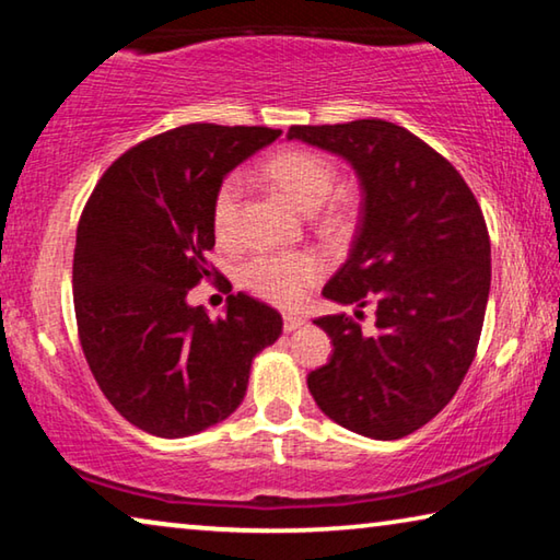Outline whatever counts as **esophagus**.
Returning <instances> with one entry per match:
<instances>
[{"label": "esophagus", "instance_id": "obj_1", "mask_svg": "<svg viewBox=\"0 0 560 560\" xmlns=\"http://www.w3.org/2000/svg\"><path fill=\"white\" fill-rule=\"evenodd\" d=\"M301 324H304V316H299V314L283 316V331H294V328H299Z\"/></svg>", "mask_w": 560, "mask_h": 560}]
</instances>
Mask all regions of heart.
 I'll return each instance as SVG.
<instances>
[{"mask_svg":"<svg viewBox=\"0 0 560 560\" xmlns=\"http://www.w3.org/2000/svg\"><path fill=\"white\" fill-rule=\"evenodd\" d=\"M261 172L281 194L296 203L301 211L314 214L326 203V217L331 224L346 221L357 209V197L349 189H337L336 164L314 149H281L266 159ZM244 214V182L238 174L221 179L211 201V224L221 242H234L242 229ZM326 264L314 252L289 254H256L238 266V281L252 294L277 306H296L308 289L324 277Z\"/></svg>","mask_w":560,"mask_h":560,"instance_id":"1","label":"heart"}]
</instances>
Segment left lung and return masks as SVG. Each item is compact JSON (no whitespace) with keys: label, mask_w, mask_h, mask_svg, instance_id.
Here are the masks:
<instances>
[{"label":"left lung","mask_w":560,"mask_h":560,"mask_svg":"<svg viewBox=\"0 0 560 560\" xmlns=\"http://www.w3.org/2000/svg\"><path fill=\"white\" fill-rule=\"evenodd\" d=\"M287 137L357 168V238L324 296L376 308L371 334L346 314L316 318L334 353L308 374V392L343 429L404 439L454 398L476 357L491 289L483 211L454 164L398 124L291 127Z\"/></svg>","instance_id":"1"}]
</instances>
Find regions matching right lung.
<instances>
[{
    "label": "right lung",
    "instance_id": "obj_1",
    "mask_svg": "<svg viewBox=\"0 0 560 560\" xmlns=\"http://www.w3.org/2000/svg\"><path fill=\"white\" fill-rule=\"evenodd\" d=\"M279 137L221 124L149 137L106 168L79 219V343L109 404L152 436L224 421L242 404L254 357L279 339L281 314L244 291L219 318L186 304L189 289L219 276L207 259L217 186Z\"/></svg>",
    "mask_w": 560,
    "mask_h": 560
}]
</instances>
